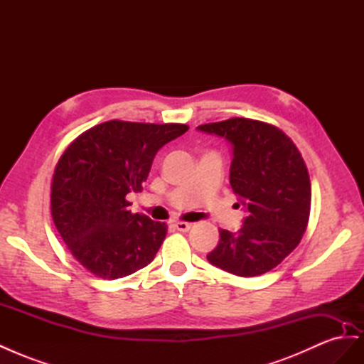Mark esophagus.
<instances>
[{
	"mask_svg": "<svg viewBox=\"0 0 364 364\" xmlns=\"http://www.w3.org/2000/svg\"><path fill=\"white\" fill-rule=\"evenodd\" d=\"M174 228L178 229V230H181V232H186V230H190V229H191V223H186V222H178V223H174Z\"/></svg>",
	"mask_w": 364,
	"mask_h": 364,
	"instance_id": "obj_1",
	"label": "esophagus"
}]
</instances>
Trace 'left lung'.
Returning <instances> with one entry per match:
<instances>
[{"label":"left lung","mask_w":364,"mask_h":364,"mask_svg":"<svg viewBox=\"0 0 364 364\" xmlns=\"http://www.w3.org/2000/svg\"><path fill=\"white\" fill-rule=\"evenodd\" d=\"M197 130L230 144L229 182L247 213L238 232L218 230L208 261L245 278L274 269L299 245L310 218L311 183L302 155L282 130L257 119L230 118Z\"/></svg>","instance_id":"1"}]
</instances>
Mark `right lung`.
<instances>
[{"mask_svg": "<svg viewBox=\"0 0 364 364\" xmlns=\"http://www.w3.org/2000/svg\"><path fill=\"white\" fill-rule=\"evenodd\" d=\"M185 124L112 119L75 138L63 151L51 182V215L82 266L102 279H118L149 266L167 225L132 214L161 147L183 135Z\"/></svg>", "mask_w": 364, "mask_h": 364, "instance_id": "obj_1", "label": "right lung"}]
</instances>
